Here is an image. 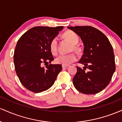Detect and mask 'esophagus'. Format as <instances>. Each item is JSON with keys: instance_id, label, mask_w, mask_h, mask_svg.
Returning <instances> with one entry per match:
<instances>
[{"instance_id": "esophagus-1", "label": "esophagus", "mask_w": 122, "mask_h": 122, "mask_svg": "<svg viewBox=\"0 0 122 122\" xmlns=\"http://www.w3.org/2000/svg\"><path fill=\"white\" fill-rule=\"evenodd\" d=\"M62 68H67L69 66V65H62Z\"/></svg>"}]
</instances>
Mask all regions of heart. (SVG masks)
<instances>
[{
	"instance_id": "b5f03b06",
	"label": "heart",
	"mask_w": 122,
	"mask_h": 122,
	"mask_svg": "<svg viewBox=\"0 0 122 122\" xmlns=\"http://www.w3.org/2000/svg\"><path fill=\"white\" fill-rule=\"evenodd\" d=\"M64 37L73 45L72 51L75 50L76 52H80V47L77 45L79 40L78 35L72 31L68 30L66 31L63 35ZM50 50L53 55L57 54L58 52V40L57 38H54L51 41L50 43ZM77 56L75 53L64 55L60 54L56 58V62L57 64H61L62 65H69L77 60Z\"/></svg>"
}]
</instances>
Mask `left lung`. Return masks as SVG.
<instances>
[{"mask_svg": "<svg viewBox=\"0 0 122 122\" xmlns=\"http://www.w3.org/2000/svg\"><path fill=\"white\" fill-rule=\"evenodd\" d=\"M80 37L84 54L77 66L73 83L77 90L84 94H96L110 83L115 71L114 53L111 44L102 32L92 26L68 27ZM86 68L89 71H85Z\"/></svg>", "mask_w": 122, "mask_h": 122, "instance_id": "left-lung-1", "label": "left lung"}]
</instances>
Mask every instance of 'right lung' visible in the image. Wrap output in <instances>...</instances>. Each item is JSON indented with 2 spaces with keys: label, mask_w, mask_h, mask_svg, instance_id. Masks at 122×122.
Returning <instances> with one entry per match:
<instances>
[{
  "label": "right lung",
  "mask_w": 122,
  "mask_h": 122,
  "mask_svg": "<svg viewBox=\"0 0 122 122\" xmlns=\"http://www.w3.org/2000/svg\"><path fill=\"white\" fill-rule=\"evenodd\" d=\"M62 29L63 26H36L18 41L14 54L15 72L21 84L28 90L34 93L47 90L62 70L60 64H49L46 68L41 65L54 60L50 43Z\"/></svg>",
  "instance_id": "right-lung-1"
}]
</instances>
